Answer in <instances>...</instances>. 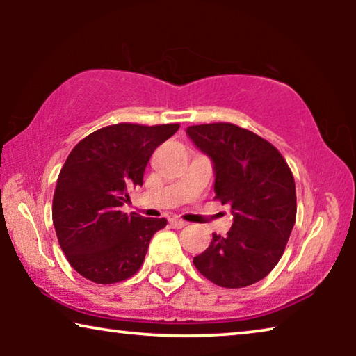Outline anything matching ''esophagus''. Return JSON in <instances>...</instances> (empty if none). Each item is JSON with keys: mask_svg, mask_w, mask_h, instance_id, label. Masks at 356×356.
Instances as JSON below:
<instances>
[{"mask_svg": "<svg viewBox=\"0 0 356 356\" xmlns=\"http://www.w3.org/2000/svg\"><path fill=\"white\" fill-rule=\"evenodd\" d=\"M170 225H172L173 228H183V227H186L188 223L184 222V220H181V218L173 217V218H170Z\"/></svg>", "mask_w": 356, "mask_h": 356, "instance_id": "esophagus-1", "label": "esophagus"}]
</instances>
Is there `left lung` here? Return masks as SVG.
I'll return each instance as SVG.
<instances>
[{
    "label": "left lung",
    "mask_w": 356,
    "mask_h": 356,
    "mask_svg": "<svg viewBox=\"0 0 356 356\" xmlns=\"http://www.w3.org/2000/svg\"><path fill=\"white\" fill-rule=\"evenodd\" d=\"M186 134L216 172V199L232 207L227 236L212 233L193 259L218 286L243 289L264 279L284 254L296 218L291 170L269 140L232 123L189 126Z\"/></svg>",
    "instance_id": "1"
}]
</instances>
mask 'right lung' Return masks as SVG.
Instances as JSON below:
<instances>
[{"mask_svg":"<svg viewBox=\"0 0 356 356\" xmlns=\"http://www.w3.org/2000/svg\"><path fill=\"white\" fill-rule=\"evenodd\" d=\"M179 124L120 123L87 136L67 155L53 194V225L66 259L87 280L116 284L143 266L165 218L121 212L128 189L143 186L154 150Z\"/></svg>","mask_w":356,"mask_h":356,"instance_id":"1","label":"right lung"}]
</instances>
